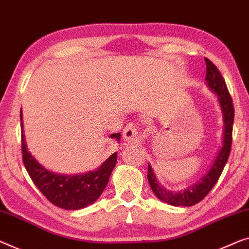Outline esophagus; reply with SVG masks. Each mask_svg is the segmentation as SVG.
I'll return each mask as SVG.
<instances>
[{
  "label": "esophagus",
  "instance_id": "34e87169",
  "mask_svg": "<svg viewBox=\"0 0 249 249\" xmlns=\"http://www.w3.org/2000/svg\"><path fill=\"white\" fill-rule=\"evenodd\" d=\"M139 137V128L134 123H129L123 129V139L126 142H134Z\"/></svg>",
  "mask_w": 249,
  "mask_h": 249
}]
</instances>
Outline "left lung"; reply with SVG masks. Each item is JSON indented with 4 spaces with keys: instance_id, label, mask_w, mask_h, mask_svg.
<instances>
[{
    "instance_id": "1",
    "label": "left lung",
    "mask_w": 249,
    "mask_h": 249,
    "mask_svg": "<svg viewBox=\"0 0 249 249\" xmlns=\"http://www.w3.org/2000/svg\"><path fill=\"white\" fill-rule=\"evenodd\" d=\"M207 72H206V81L208 87L218 96V102H219L222 120H224V131H222V146L218 151L217 157L211 164L209 171L205 176L200 178L199 181H196L190 187L181 191H171L162 187V184L159 182L157 177H155L153 169L148 164L147 180L151 185L152 191L158 196L161 201H164L171 206H182L190 207L205 198L209 194L213 185L217 183L220 174L224 170L226 163L228 161L229 153H231V142H232V124H233V105L232 101L229 94L227 85L225 83L224 77L216 66L211 62L209 59L205 58Z\"/></svg>"
}]
</instances>
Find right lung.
Segmentation results:
<instances>
[{
	"mask_svg": "<svg viewBox=\"0 0 249 249\" xmlns=\"http://www.w3.org/2000/svg\"><path fill=\"white\" fill-rule=\"evenodd\" d=\"M21 117L22 158L30 178L42 195L54 206L66 210L83 209L94 203L108 183L110 173L116 165L117 153H113L103 164L92 171L81 174H59L47 170L32 157L24 142L23 122ZM112 139L120 141L121 134L115 133Z\"/></svg>",
	"mask_w": 249,
	"mask_h": 249,
	"instance_id": "add662e5",
	"label": "right lung"
}]
</instances>
